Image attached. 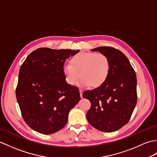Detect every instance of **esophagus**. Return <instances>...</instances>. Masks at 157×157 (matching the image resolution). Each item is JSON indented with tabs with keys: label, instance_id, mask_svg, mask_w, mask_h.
<instances>
[{
	"label": "esophagus",
	"instance_id": "34e87169",
	"mask_svg": "<svg viewBox=\"0 0 157 157\" xmlns=\"http://www.w3.org/2000/svg\"><path fill=\"white\" fill-rule=\"evenodd\" d=\"M79 93H80V96L81 98H82V94H83V90L79 89Z\"/></svg>",
	"mask_w": 157,
	"mask_h": 157
}]
</instances>
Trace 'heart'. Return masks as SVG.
<instances>
[{
    "label": "heart",
    "mask_w": 157,
    "mask_h": 157,
    "mask_svg": "<svg viewBox=\"0 0 157 157\" xmlns=\"http://www.w3.org/2000/svg\"><path fill=\"white\" fill-rule=\"evenodd\" d=\"M109 70V60L105 54L81 52L71 59V65H64L63 71L69 85H75L81 76L79 86L98 87L107 78Z\"/></svg>",
    "instance_id": "heart-1"
}]
</instances>
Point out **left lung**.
<instances>
[{
    "mask_svg": "<svg viewBox=\"0 0 157 157\" xmlns=\"http://www.w3.org/2000/svg\"><path fill=\"white\" fill-rule=\"evenodd\" d=\"M91 51L106 55L110 70L102 84L83 94L91 102L86 117L96 129L113 132L129 121L137 102V78L128 59L119 50L101 46Z\"/></svg>",
    "mask_w": 157,
    "mask_h": 157,
    "instance_id": "1",
    "label": "left lung"
}]
</instances>
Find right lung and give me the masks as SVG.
<instances>
[{
    "instance_id": "obj_1",
    "label": "right lung",
    "mask_w": 157,
    "mask_h": 157,
    "mask_svg": "<svg viewBox=\"0 0 157 157\" xmlns=\"http://www.w3.org/2000/svg\"><path fill=\"white\" fill-rule=\"evenodd\" d=\"M79 51L40 48L19 69L17 101L25 123L34 131L51 134L61 129L69 113L80 101L79 89L67 83L63 66Z\"/></svg>"
}]
</instances>
